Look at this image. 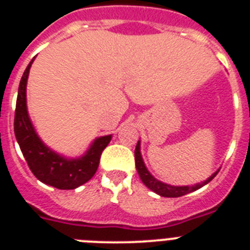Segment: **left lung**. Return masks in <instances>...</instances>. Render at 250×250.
<instances>
[{
  "label": "left lung",
  "mask_w": 250,
  "mask_h": 250,
  "mask_svg": "<svg viewBox=\"0 0 250 250\" xmlns=\"http://www.w3.org/2000/svg\"><path fill=\"white\" fill-rule=\"evenodd\" d=\"M135 165L141 182L144 183V184L149 188L150 190H152L154 193L159 194V195L161 196H165V198H179V196H183L188 193L198 190V189H200L202 187H204L205 184H208L210 180H213V179L215 178L216 174H218V171H219V170L215 171V173H214L210 178H208L205 182L191 185V187H189V185H185V187H174V185L165 184V183L160 182V180L154 178V176L149 173V170L146 169V167H145L143 158H141L140 140L138 141V144H136L135 147Z\"/></svg>",
  "instance_id": "left-lung-1"
}]
</instances>
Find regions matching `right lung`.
I'll return each mask as SVG.
<instances>
[{"mask_svg":"<svg viewBox=\"0 0 250 250\" xmlns=\"http://www.w3.org/2000/svg\"><path fill=\"white\" fill-rule=\"evenodd\" d=\"M34 60H31L20 81L13 124L15 135L28 167L40 182L63 190L75 189L95 175L101 154L111 140V135L96 139L85 155L77 159H66L46 146L35 131L26 105V85Z\"/></svg>","mask_w":250,"mask_h":250,"instance_id":"add662e5","label":"right lung"}]
</instances>
